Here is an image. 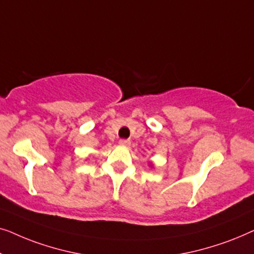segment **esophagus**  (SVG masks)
I'll list each match as a JSON object with an SVG mask.
<instances>
[{
  "mask_svg": "<svg viewBox=\"0 0 254 254\" xmlns=\"http://www.w3.org/2000/svg\"><path fill=\"white\" fill-rule=\"evenodd\" d=\"M119 144L124 145V147H128V145H130V141L129 140H120Z\"/></svg>",
  "mask_w": 254,
  "mask_h": 254,
  "instance_id": "esophagus-1",
  "label": "esophagus"
}]
</instances>
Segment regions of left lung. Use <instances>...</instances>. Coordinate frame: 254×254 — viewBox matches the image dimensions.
<instances>
[{"label":"left lung","mask_w":254,"mask_h":254,"mask_svg":"<svg viewBox=\"0 0 254 254\" xmlns=\"http://www.w3.org/2000/svg\"><path fill=\"white\" fill-rule=\"evenodd\" d=\"M149 166H150V168H154V164H152V163H150V164H149Z\"/></svg>","instance_id":"obj_1"}]
</instances>
